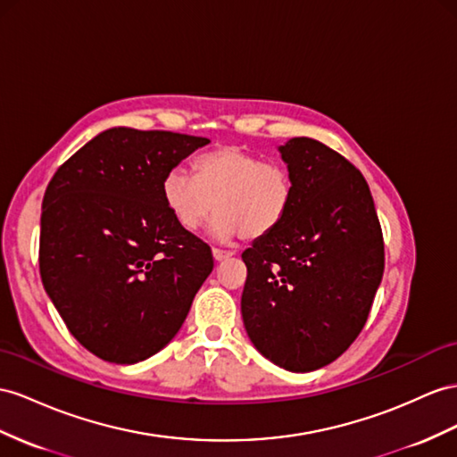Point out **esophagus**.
I'll use <instances>...</instances> for the list:
<instances>
[{
    "instance_id": "34e87169",
    "label": "esophagus",
    "mask_w": 457,
    "mask_h": 457,
    "mask_svg": "<svg viewBox=\"0 0 457 457\" xmlns=\"http://www.w3.org/2000/svg\"><path fill=\"white\" fill-rule=\"evenodd\" d=\"M233 253H229V251H221V249H212V256H214V261L216 262H220V261H226V259H229Z\"/></svg>"
}]
</instances>
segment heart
I'll use <instances>...</instances> for the list:
<instances>
[{"mask_svg": "<svg viewBox=\"0 0 457 457\" xmlns=\"http://www.w3.org/2000/svg\"><path fill=\"white\" fill-rule=\"evenodd\" d=\"M162 198L185 231L203 228L216 208L208 228L214 239H256L286 216L294 201V179L282 163L221 146L195 160V178L181 168L171 170L162 181Z\"/></svg>", "mask_w": 457, "mask_h": 457, "instance_id": "obj_1", "label": "heart"}]
</instances>
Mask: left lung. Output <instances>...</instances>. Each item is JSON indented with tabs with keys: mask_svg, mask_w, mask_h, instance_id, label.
<instances>
[{
	"mask_svg": "<svg viewBox=\"0 0 457 457\" xmlns=\"http://www.w3.org/2000/svg\"><path fill=\"white\" fill-rule=\"evenodd\" d=\"M294 179L282 221L241 254V314L259 353L291 372L340 357L367 322L382 282L384 241L369 185L309 137L278 146Z\"/></svg>",
	"mask_w": 457,
	"mask_h": 457,
	"instance_id": "8db88e82",
	"label": "left lung"
}]
</instances>
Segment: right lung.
Masks as SVG:
<instances>
[{
  "instance_id": "1",
  "label": "right lung",
  "mask_w": 457,
  "mask_h": 457,
  "mask_svg": "<svg viewBox=\"0 0 457 457\" xmlns=\"http://www.w3.org/2000/svg\"><path fill=\"white\" fill-rule=\"evenodd\" d=\"M204 137L112 127L55 171L42 201L40 276L80 345L133 365L179 332L214 261L171 218L162 181Z\"/></svg>"
}]
</instances>
